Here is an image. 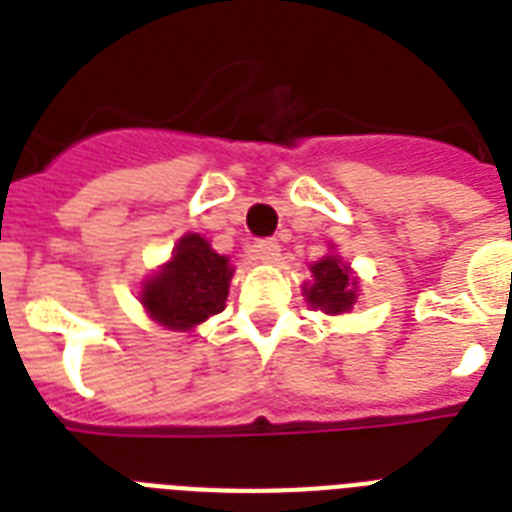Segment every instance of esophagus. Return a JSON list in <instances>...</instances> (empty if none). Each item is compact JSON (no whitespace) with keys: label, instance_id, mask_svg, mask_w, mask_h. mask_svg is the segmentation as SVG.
<instances>
[{"label":"esophagus","instance_id":"1","mask_svg":"<svg viewBox=\"0 0 512 512\" xmlns=\"http://www.w3.org/2000/svg\"><path fill=\"white\" fill-rule=\"evenodd\" d=\"M255 255L260 263H276L281 257V244L276 239L255 241Z\"/></svg>","mask_w":512,"mask_h":512}]
</instances>
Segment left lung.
<instances>
[{"label": "left lung", "mask_w": 512, "mask_h": 512, "mask_svg": "<svg viewBox=\"0 0 512 512\" xmlns=\"http://www.w3.org/2000/svg\"><path fill=\"white\" fill-rule=\"evenodd\" d=\"M313 284H305L303 295L311 308H321L324 313H348L356 303L358 279L350 276V268L337 255L321 257L311 265Z\"/></svg>", "instance_id": "1"}]
</instances>
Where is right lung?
<instances>
[{"instance_id":"right-lung-1","label":"right lung","mask_w":512,"mask_h":512,"mask_svg":"<svg viewBox=\"0 0 512 512\" xmlns=\"http://www.w3.org/2000/svg\"><path fill=\"white\" fill-rule=\"evenodd\" d=\"M233 268L199 233H185L164 263L143 281L140 303L162 327L188 332L225 308Z\"/></svg>"}]
</instances>
